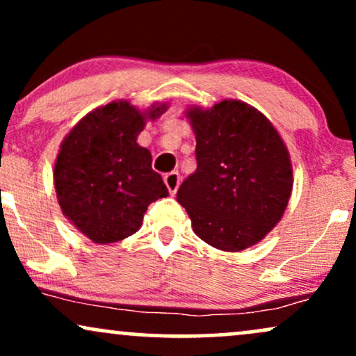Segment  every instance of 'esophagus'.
Masks as SVG:
<instances>
[{"mask_svg":"<svg viewBox=\"0 0 356 356\" xmlns=\"http://www.w3.org/2000/svg\"><path fill=\"white\" fill-rule=\"evenodd\" d=\"M164 182H165L167 189H169L170 194H175V192H177V189H179V186H181V175H179V172L165 174Z\"/></svg>","mask_w":356,"mask_h":356,"instance_id":"1","label":"esophagus"}]
</instances>
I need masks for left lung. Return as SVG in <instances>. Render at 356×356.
Returning <instances> with one entry per match:
<instances>
[{
    "instance_id": "1",
    "label": "left lung",
    "mask_w": 356,
    "mask_h": 356,
    "mask_svg": "<svg viewBox=\"0 0 356 356\" xmlns=\"http://www.w3.org/2000/svg\"><path fill=\"white\" fill-rule=\"evenodd\" d=\"M197 169L177 191L194 232L222 251H241L276 226L288 206L293 170L271 122L238 100L187 110Z\"/></svg>"
}]
</instances>
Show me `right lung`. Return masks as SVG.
<instances>
[{
	"label": "right lung",
	"mask_w": 356,
	"mask_h": 356,
	"mask_svg": "<svg viewBox=\"0 0 356 356\" xmlns=\"http://www.w3.org/2000/svg\"><path fill=\"white\" fill-rule=\"evenodd\" d=\"M145 118L129 102H113L81 118L61 144L53 174L61 211L93 243L132 236L147 207L169 195L152 155L137 144Z\"/></svg>",
	"instance_id": "right-lung-1"
}]
</instances>
